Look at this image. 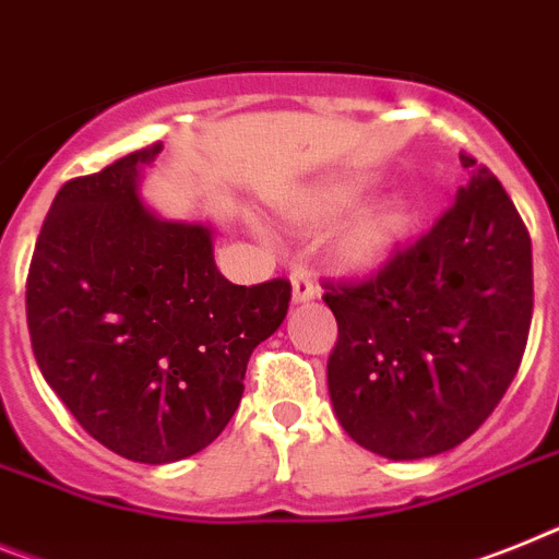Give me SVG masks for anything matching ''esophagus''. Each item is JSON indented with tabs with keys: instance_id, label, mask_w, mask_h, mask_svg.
Instances as JSON below:
<instances>
[{
	"instance_id": "esophagus-1",
	"label": "esophagus",
	"mask_w": 559,
	"mask_h": 559,
	"mask_svg": "<svg viewBox=\"0 0 559 559\" xmlns=\"http://www.w3.org/2000/svg\"><path fill=\"white\" fill-rule=\"evenodd\" d=\"M290 297H294V302H311L317 297V285L311 283V276L305 274V271L290 274Z\"/></svg>"
}]
</instances>
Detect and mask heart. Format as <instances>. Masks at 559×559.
Here are the masks:
<instances>
[{
	"label": "heart",
	"instance_id": "obj_1",
	"mask_svg": "<svg viewBox=\"0 0 559 559\" xmlns=\"http://www.w3.org/2000/svg\"><path fill=\"white\" fill-rule=\"evenodd\" d=\"M359 183L325 186V189H317L299 203H294L290 217L299 223L328 221V217L350 206L353 200L359 198ZM404 231H407V212L399 203H379V206L365 209L347 226L338 228L331 242V254L345 271L365 274V271L379 269L381 262L393 254Z\"/></svg>",
	"mask_w": 559,
	"mask_h": 559
}]
</instances>
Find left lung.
<instances>
[{"label": "left lung", "instance_id": "obj_1", "mask_svg": "<svg viewBox=\"0 0 559 559\" xmlns=\"http://www.w3.org/2000/svg\"><path fill=\"white\" fill-rule=\"evenodd\" d=\"M413 246L361 283L328 285L338 338L328 390L353 441L393 461L438 455L475 432L518 373L532 325V240L492 171Z\"/></svg>", "mask_w": 559, "mask_h": 559}]
</instances>
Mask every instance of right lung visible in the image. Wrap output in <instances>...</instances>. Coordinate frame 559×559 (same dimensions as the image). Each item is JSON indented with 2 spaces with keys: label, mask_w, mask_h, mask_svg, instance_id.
<instances>
[{
  "label": "right lung",
  "mask_w": 559,
  "mask_h": 559,
  "mask_svg": "<svg viewBox=\"0 0 559 559\" xmlns=\"http://www.w3.org/2000/svg\"><path fill=\"white\" fill-rule=\"evenodd\" d=\"M160 143L67 180L27 274L36 365L75 421L138 464L206 450L242 399L246 365L283 325L288 280L234 285L214 228L141 200Z\"/></svg>",
  "instance_id": "right-lung-1"
}]
</instances>
